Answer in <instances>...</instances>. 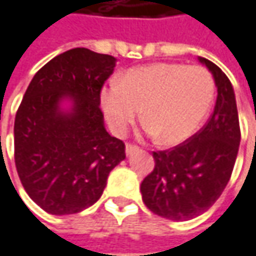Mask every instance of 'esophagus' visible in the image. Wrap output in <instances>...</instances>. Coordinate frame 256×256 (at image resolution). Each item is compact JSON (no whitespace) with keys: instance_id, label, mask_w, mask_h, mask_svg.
Returning a JSON list of instances; mask_svg holds the SVG:
<instances>
[{"instance_id":"esophagus-1","label":"esophagus","mask_w":256,"mask_h":256,"mask_svg":"<svg viewBox=\"0 0 256 256\" xmlns=\"http://www.w3.org/2000/svg\"><path fill=\"white\" fill-rule=\"evenodd\" d=\"M140 148L136 147V146H132V144H126L125 146V152H126V156H131V154H134L135 151H138Z\"/></svg>"}]
</instances>
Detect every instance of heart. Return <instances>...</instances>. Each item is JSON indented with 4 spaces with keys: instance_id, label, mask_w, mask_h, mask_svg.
<instances>
[{
    "instance_id": "1",
    "label": "heart",
    "mask_w": 256,
    "mask_h": 256,
    "mask_svg": "<svg viewBox=\"0 0 256 256\" xmlns=\"http://www.w3.org/2000/svg\"><path fill=\"white\" fill-rule=\"evenodd\" d=\"M216 92L212 73L203 66L154 63L124 73L100 92L109 128L124 135L142 109L144 131L166 146L187 141L208 116Z\"/></svg>"
}]
</instances>
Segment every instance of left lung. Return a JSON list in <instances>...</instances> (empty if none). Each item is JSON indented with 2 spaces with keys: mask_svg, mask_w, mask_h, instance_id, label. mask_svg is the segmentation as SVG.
<instances>
[{
  "mask_svg": "<svg viewBox=\"0 0 256 256\" xmlns=\"http://www.w3.org/2000/svg\"><path fill=\"white\" fill-rule=\"evenodd\" d=\"M198 60L212 72L218 88L216 105L204 126L187 141L154 151V170L141 183L142 202L170 220H188L210 209L220 198L236 161L240 128L230 80L220 68Z\"/></svg>",
  "mask_w": 256,
  "mask_h": 256,
  "instance_id": "8db88e82",
  "label": "left lung"
}]
</instances>
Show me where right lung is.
<instances>
[{
	"label": "right lung",
	"instance_id": "add662e5",
	"mask_svg": "<svg viewBox=\"0 0 256 256\" xmlns=\"http://www.w3.org/2000/svg\"><path fill=\"white\" fill-rule=\"evenodd\" d=\"M116 58L84 47L68 50L37 72L14 122V160L27 194L50 214H73L104 193L125 144L104 125L100 90ZM71 100L63 110L61 102Z\"/></svg>",
	"mask_w": 256,
	"mask_h": 256
}]
</instances>
